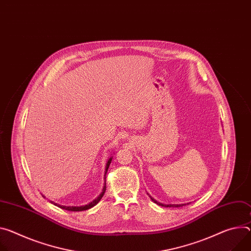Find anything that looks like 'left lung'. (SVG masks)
<instances>
[{
	"label": "left lung",
	"mask_w": 251,
	"mask_h": 251,
	"mask_svg": "<svg viewBox=\"0 0 251 251\" xmlns=\"http://www.w3.org/2000/svg\"><path fill=\"white\" fill-rule=\"evenodd\" d=\"M150 198L152 199V201L154 202V203H157L158 205H161V206H165V207H180V206H183V205H186V204H162V203H160V202H157L154 198H152L151 196H150ZM188 204V203H187Z\"/></svg>",
	"instance_id": "left-lung-1"
}]
</instances>
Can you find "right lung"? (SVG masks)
I'll list each match as a JSON object with an SVG mask.
<instances>
[{"instance_id": "right-lung-1", "label": "right lung", "mask_w": 251, "mask_h": 251, "mask_svg": "<svg viewBox=\"0 0 251 251\" xmlns=\"http://www.w3.org/2000/svg\"><path fill=\"white\" fill-rule=\"evenodd\" d=\"M111 161H112V157H110V158L108 159L107 164H106V169H105V179H106V173H107V171H108V168H109V165H110ZM105 191H106V180H105V184H104V187H103L102 192L100 193V195H99L97 198H95L92 202H90V203H88V204H86V205H83V206H64V205H60V204L54 203L53 201H51V203H53L54 205H57V206H59V207H60V208H62V209L68 210V211H83V210H87V209H90V208H92L93 206H95V205H96V204L101 200V198L103 197V195H104ZM43 196H44V195H43Z\"/></svg>"}]
</instances>
